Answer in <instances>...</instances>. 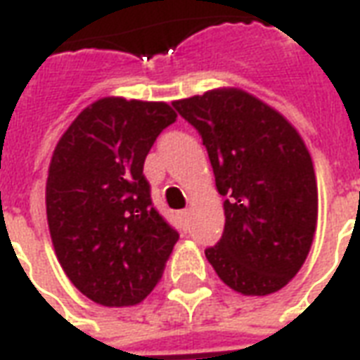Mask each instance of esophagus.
Instances as JSON below:
<instances>
[{
    "label": "esophagus",
    "mask_w": 360,
    "mask_h": 360,
    "mask_svg": "<svg viewBox=\"0 0 360 360\" xmlns=\"http://www.w3.org/2000/svg\"><path fill=\"white\" fill-rule=\"evenodd\" d=\"M179 219H181V223H183V225L187 227L188 219H191V210H181V212H179Z\"/></svg>",
    "instance_id": "1"
}]
</instances>
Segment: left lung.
<instances>
[{
    "label": "left lung",
    "mask_w": 360,
    "mask_h": 360,
    "mask_svg": "<svg viewBox=\"0 0 360 360\" xmlns=\"http://www.w3.org/2000/svg\"><path fill=\"white\" fill-rule=\"evenodd\" d=\"M175 110L200 133L225 196V229L206 248L221 281L244 295L284 288L307 259L316 229V179L300 133L242 89L181 98Z\"/></svg>",
    "instance_id": "1"
}]
</instances>
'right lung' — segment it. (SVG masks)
Returning <instances> with one entry per match:
<instances>
[{
    "label": "right lung",
    "instance_id": "add662e5",
    "mask_svg": "<svg viewBox=\"0 0 360 360\" xmlns=\"http://www.w3.org/2000/svg\"><path fill=\"white\" fill-rule=\"evenodd\" d=\"M175 118L166 103L98 98L55 146L45 187L55 254L72 284L98 305L143 302L179 240L143 175L146 154Z\"/></svg>",
    "mask_w": 360,
    "mask_h": 360
}]
</instances>
